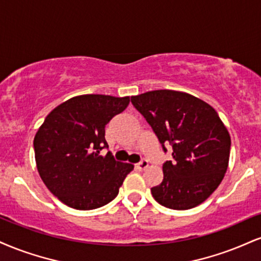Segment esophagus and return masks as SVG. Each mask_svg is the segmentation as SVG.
<instances>
[{"mask_svg":"<svg viewBox=\"0 0 261 261\" xmlns=\"http://www.w3.org/2000/svg\"><path fill=\"white\" fill-rule=\"evenodd\" d=\"M147 166H148V161H147L146 158H142V159H141V161L136 164V168L139 169V170H143V169H146Z\"/></svg>","mask_w":261,"mask_h":261,"instance_id":"obj_1","label":"esophagus"}]
</instances>
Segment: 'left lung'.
Masks as SVG:
<instances>
[{
  "label": "left lung",
  "mask_w": 261,
  "mask_h": 261,
  "mask_svg": "<svg viewBox=\"0 0 261 261\" xmlns=\"http://www.w3.org/2000/svg\"><path fill=\"white\" fill-rule=\"evenodd\" d=\"M131 103L155 134L163 152L162 184L150 188L162 205L187 210L203 203L218 188L227 170L231 139L218 113L188 93L155 90L131 97Z\"/></svg>",
  "instance_id": "obj_1"
}]
</instances>
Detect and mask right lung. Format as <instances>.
Segmentation results:
<instances>
[{
    "label": "right lung",
    "instance_id": "obj_1",
    "mask_svg": "<svg viewBox=\"0 0 261 261\" xmlns=\"http://www.w3.org/2000/svg\"><path fill=\"white\" fill-rule=\"evenodd\" d=\"M130 103L128 97L83 95L47 115L34 139L37 170L57 198L70 208L91 210L112 202L134 165L122 164L105 139L106 125Z\"/></svg>",
    "mask_w": 261,
    "mask_h": 261
}]
</instances>
